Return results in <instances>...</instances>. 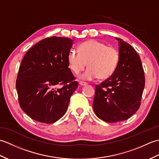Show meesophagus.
Returning a JSON list of instances; mask_svg holds the SVG:
<instances>
[{
	"label": "esophagus",
	"instance_id": "obj_1",
	"mask_svg": "<svg viewBox=\"0 0 159 159\" xmlns=\"http://www.w3.org/2000/svg\"><path fill=\"white\" fill-rule=\"evenodd\" d=\"M79 84H80V85H82V86H85V85H87V83L86 82H84V81H80V82H79Z\"/></svg>",
	"mask_w": 159,
	"mask_h": 159
}]
</instances>
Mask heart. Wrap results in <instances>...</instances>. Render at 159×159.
Listing matches in <instances>:
<instances>
[{
    "label": "heart",
    "mask_w": 159,
    "mask_h": 159,
    "mask_svg": "<svg viewBox=\"0 0 159 159\" xmlns=\"http://www.w3.org/2000/svg\"><path fill=\"white\" fill-rule=\"evenodd\" d=\"M119 58V52L115 47L91 39L80 44L79 51L71 50L67 61L70 69L75 74L83 70L87 62L89 67L80 78L90 80L97 77L100 79L110 77L116 69Z\"/></svg>",
    "instance_id": "1"
}]
</instances>
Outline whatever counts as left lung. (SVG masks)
Instances as JSON below:
<instances>
[{
    "mask_svg": "<svg viewBox=\"0 0 159 159\" xmlns=\"http://www.w3.org/2000/svg\"><path fill=\"white\" fill-rule=\"evenodd\" d=\"M116 39L119 43V62L112 75L96 85L93 103L97 117L107 122L126 120L135 113L145 87L139 55L129 43Z\"/></svg>",
    "mask_w": 159,
    "mask_h": 159,
    "instance_id": "8db88e82",
    "label": "left lung"
}]
</instances>
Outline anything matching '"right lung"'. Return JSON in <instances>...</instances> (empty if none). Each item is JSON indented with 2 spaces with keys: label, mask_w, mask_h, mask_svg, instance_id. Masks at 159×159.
<instances>
[{
  "label": "right lung",
  "mask_w": 159,
  "mask_h": 159,
  "mask_svg": "<svg viewBox=\"0 0 159 159\" xmlns=\"http://www.w3.org/2000/svg\"><path fill=\"white\" fill-rule=\"evenodd\" d=\"M72 44L70 38H47L24 57L16 87L20 107L33 120L52 124L65 115L79 85L68 67Z\"/></svg>",
  "instance_id": "add662e5"
}]
</instances>
